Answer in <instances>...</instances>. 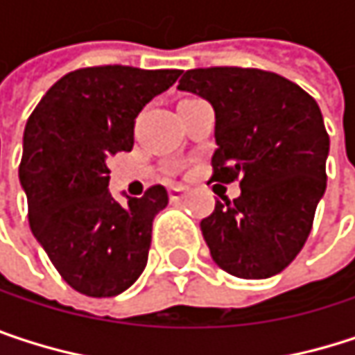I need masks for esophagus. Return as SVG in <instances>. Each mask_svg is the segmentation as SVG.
Segmentation results:
<instances>
[{"label":"esophagus","mask_w":355,"mask_h":355,"mask_svg":"<svg viewBox=\"0 0 355 355\" xmlns=\"http://www.w3.org/2000/svg\"><path fill=\"white\" fill-rule=\"evenodd\" d=\"M187 195V189L184 187H171L168 189V197H171V201H180L182 197Z\"/></svg>","instance_id":"1"}]
</instances>
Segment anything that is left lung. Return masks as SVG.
<instances>
[{"label":"left lung","mask_w":355,"mask_h":355,"mask_svg":"<svg viewBox=\"0 0 355 355\" xmlns=\"http://www.w3.org/2000/svg\"><path fill=\"white\" fill-rule=\"evenodd\" d=\"M178 90L214 108V180L241 178V195L216 201L199 224L211 259L241 279L282 273L304 247L327 187L319 105L282 76L243 67L189 69Z\"/></svg>","instance_id":"left-lung-1"}]
</instances>
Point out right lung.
<instances>
[{
  "label": "right lung",
  "instance_id": "1",
  "mask_svg": "<svg viewBox=\"0 0 355 355\" xmlns=\"http://www.w3.org/2000/svg\"><path fill=\"white\" fill-rule=\"evenodd\" d=\"M178 76L125 65L78 69L51 86L26 123L20 184L31 230L80 294L116 296L146 269L152 222L168 193L156 184L119 203L108 191V158L131 152L135 116Z\"/></svg>",
  "mask_w": 355,
  "mask_h": 355
}]
</instances>
